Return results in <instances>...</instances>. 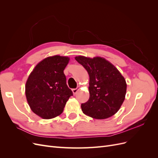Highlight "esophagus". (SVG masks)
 Segmentation results:
<instances>
[{"mask_svg": "<svg viewBox=\"0 0 158 158\" xmlns=\"http://www.w3.org/2000/svg\"><path fill=\"white\" fill-rule=\"evenodd\" d=\"M79 89H80V87H77V88H75V89H73L72 90V91H73V94H74V95H75L76 93L78 92V91Z\"/></svg>", "mask_w": 158, "mask_h": 158, "instance_id": "1", "label": "esophagus"}]
</instances>
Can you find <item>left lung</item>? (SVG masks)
Instances as JSON below:
<instances>
[{
  "label": "left lung",
  "mask_w": 158,
  "mask_h": 158,
  "mask_svg": "<svg viewBox=\"0 0 158 158\" xmlns=\"http://www.w3.org/2000/svg\"><path fill=\"white\" fill-rule=\"evenodd\" d=\"M89 76V98L81 104L82 112L96 119L114 115L125 99L127 82L118 70L105 58L84 56L75 57Z\"/></svg>",
  "instance_id": "obj_1"
}]
</instances>
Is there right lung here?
I'll return each mask as SVG.
<instances>
[{
  "label": "right lung",
  "mask_w": 158,
  "mask_h": 158,
  "mask_svg": "<svg viewBox=\"0 0 158 158\" xmlns=\"http://www.w3.org/2000/svg\"><path fill=\"white\" fill-rule=\"evenodd\" d=\"M70 58L54 55L40 61L28 76L25 93L31 111L44 119L63 113L73 92L66 85L64 70Z\"/></svg>",
  "instance_id": "add662e5"
}]
</instances>
